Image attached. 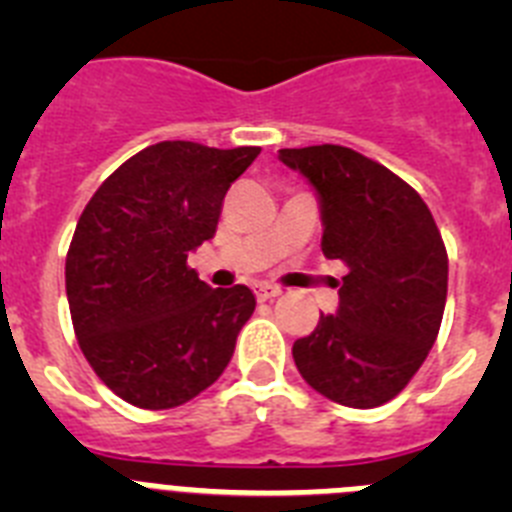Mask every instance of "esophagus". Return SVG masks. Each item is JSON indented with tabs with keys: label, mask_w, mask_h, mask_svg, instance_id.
I'll list each match as a JSON object with an SVG mask.
<instances>
[{
	"label": "esophagus",
	"mask_w": 512,
	"mask_h": 512,
	"mask_svg": "<svg viewBox=\"0 0 512 512\" xmlns=\"http://www.w3.org/2000/svg\"><path fill=\"white\" fill-rule=\"evenodd\" d=\"M279 295H282V289L274 287V284H259V287H256V297H259L261 302L274 300V297H279Z\"/></svg>",
	"instance_id": "obj_1"
}]
</instances>
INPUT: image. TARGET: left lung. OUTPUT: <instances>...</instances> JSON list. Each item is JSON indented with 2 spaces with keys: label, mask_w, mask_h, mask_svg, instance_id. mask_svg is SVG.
<instances>
[{
  "label": "left lung",
  "mask_w": 512,
  "mask_h": 512,
  "mask_svg": "<svg viewBox=\"0 0 512 512\" xmlns=\"http://www.w3.org/2000/svg\"><path fill=\"white\" fill-rule=\"evenodd\" d=\"M318 192L323 253L348 266L336 315H320L292 356L312 390L377 408L405 390L441 328L449 256L420 194L351 148H282Z\"/></svg>",
  "instance_id": "8db88e82"
}]
</instances>
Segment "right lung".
<instances>
[{
	"mask_svg": "<svg viewBox=\"0 0 512 512\" xmlns=\"http://www.w3.org/2000/svg\"><path fill=\"white\" fill-rule=\"evenodd\" d=\"M259 153L164 140L107 176L81 212L66 253L71 323L94 374L135 408L207 390L253 315L246 284L212 289L187 256L215 235L225 192Z\"/></svg>",
	"mask_w": 512,
	"mask_h": 512,
	"instance_id": "add662e5",
	"label": "right lung"
}]
</instances>
